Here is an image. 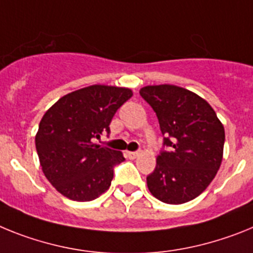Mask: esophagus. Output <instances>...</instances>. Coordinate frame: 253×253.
Segmentation results:
<instances>
[{
  "label": "esophagus",
  "instance_id": "1",
  "mask_svg": "<svg viewBox=\"0 0 253 253\" xmlns=\"http://www.w3.org/2000/svg\"><path fill=\"white\" fill-rule=\"evenodd\" d=\"M139 151H127L126 155L129 158V159H135V158L139 157Z\"/></svg>",
  "mask_w": 253,
  "mask_h": 253
}]
</instances>
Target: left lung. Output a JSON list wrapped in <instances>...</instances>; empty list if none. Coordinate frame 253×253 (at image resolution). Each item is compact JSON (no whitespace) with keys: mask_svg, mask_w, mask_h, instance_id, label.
<instances>
[{"mask_svg":"<svg viewBox=\"0 0 253 253\" xmlns=\"http://www.w3.org/2000/svg\"><path fill=\"white\" fill-rule=\"evenodd\" d=\"M140 95L157 113L164 136L157 167L146 177L149 191L166 204L191 201L206 190L220 167L223 125L211 105L183 87L153 85L142 87Z\"/></svg>","mask_w":253,"mask_h":253,"instance_id":"8db88e82","label":"left lung"}]
</instances>
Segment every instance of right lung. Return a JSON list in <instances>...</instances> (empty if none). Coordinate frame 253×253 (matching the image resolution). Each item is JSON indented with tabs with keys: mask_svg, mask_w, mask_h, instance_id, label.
Instances as JSON below:
<instances>
[{
	"mask_svg": "<svg viewBox=\"0 0 253 253\" xmlns=\"http://www.w3.org/2000/svg\"><path fill=\"white\" fill-rule=\"evenodd\" d=\"M132 96L127 87L91 85L57 100L42 118L35 136L43 173L54 188L74 201H91L108 190L121 151L94 144L117 109Z\"/></svg>",
	"mask_w": 253,
	"mask_h": 253,
	"instance_id": "right-lung-1",
	"label": "right lung"
}]
</instances>
